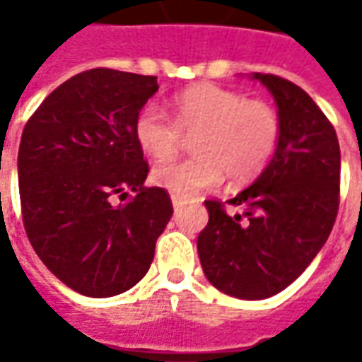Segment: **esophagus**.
Returning a JSON list of instances; mask_svg holds the SVG:
<instances>
[{
	"instance_id": "1",
	"label": "esophagus",
	"mask_w": 362,
	"mask_h": 362,
	"mask_svg": "<svg viewBox=\"0 0 362 362\" xmlns=\"http://www.w3.org/2000/svg\"><path fill=\"white\" fill-rule=\"evenodd\" d=\"M171 202H173V207H175V211L181 207V197H177V195H171Z\"/></svg>"
}]
</instances>
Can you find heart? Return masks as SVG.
Instances as JSON below:
<instances>
[{"mask_svg":"<svg viewBox=\"0 0 362 362\" xmlns=\"http://www.w3.org/2000/svg\"><path fill=\"white\" fill-rule=\"evenodd\" d=\"M175 122L159 106H145L134 119L141 151L157 160L171 159L181 145V131L197 132L195 157L153 169L155 185L189 197L217 187L228 175L245 183L266 169L280 141V119L270 105L217 84H195L173 98Z\"/></svg>","mask_w":362,"mask_h":362,"instance_id":"1","label":"heart"}]
</instances>
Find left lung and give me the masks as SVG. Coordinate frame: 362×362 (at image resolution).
<instances>
[{"mask_svg": "<svg viewBox=\"0 0 362 362\" xmlns=\"http://www.w3.org/2000/svg\"><path fill=\"white\" fill-rule=\"evenodd\" d=\"M278 106L280 141L256 181L226 214L205 202L209 221L197 238L207 280L233 298L264 300L282 292L327 243L339 211L341 148L332 124L300 86L254 72Z\"/></svg>", "mask_w": 362, "mask_h": 362, "instance_id": "left-lung-1", "label": "left lung"}]
</instances>
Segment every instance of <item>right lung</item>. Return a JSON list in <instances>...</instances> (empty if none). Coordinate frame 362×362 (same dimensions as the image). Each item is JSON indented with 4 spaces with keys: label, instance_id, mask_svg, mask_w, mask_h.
<instances>
[{
    "label": "right lung",
    "instance_id": "1",
    "mask_svg": "<svg viewBox=\"0 0 362 362\" xmlns=\"http://www.w3.org/2000/svg\"><path fill=\"white\" fill-rule=\"evenodd\" d=\"M157 90V76L86 70L46 96L23 129L25 233L46 268L78 294L131 290L173 216L169 193L143 185L148 165L134 139V119Z\"/></svg>",
    "mask_w": 362,
    "mask_h": 362
}]
</instances>
